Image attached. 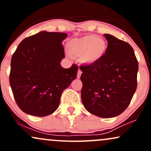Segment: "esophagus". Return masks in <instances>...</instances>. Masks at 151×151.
<instances>
[{
    "label": "esophagus",
    "instance_id": "obj_1",
    "mask_svg": "<svg viewBox=\"0 0 151 151\" xmlns=\"http://www.w3.org/2000/svg\"><path fill=\"white\" fill-rule=\"evenodd\" d=\"M81 73H82V72H81L80 70H78V72H77V78H78V79H79V78H80L81 75Z\"/></svg>",
    "mask_w": 151,
    "mask_h": 151
}]
</instances>
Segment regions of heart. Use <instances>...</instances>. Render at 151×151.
<instances>
[{
  "label": "heart",
  "instance_id": "1",
  "mask_svg": "<svg viewBox=\"0 0 151 151\" xmlns=\"http://www.w3.org/2000/svg\"><path fill=\"white\" fill-rule=\"evenodd\" d=\"M67 49L70 56L80 58L86 65H93L104 56L107 43L104 39L95 35L75 38L68 42Z\"/></svg>",
  "mask_w": 151,
  "mask_h": 151
}]
</instances>
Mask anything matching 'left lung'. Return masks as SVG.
<instances>
[{
    "label": "left lung",
    "mask_w": 151,
    "mask_h": 151,
    "mask_svg": "<svg viewBox=\"0 0 151 151\" xmlns=\"http://www.w3.org/2000/svg\"><path fill=\"white\" fill-rule=\"evenodd\" d=\"M108 47L96 63L81 65V101L89 113L112 118L126 110L137 88L138 63L128 42L104 34Z\"/></svg>",
    "instance_id": "left-lung-1"
}]
</instances>
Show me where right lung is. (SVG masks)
I'll use <instances>...</instances> for the list:
<instances>
[{"mask_svg": "<svg viewBox=\"0 0 151 151\" xmlns=\"http://www.w3.org/2000/svg\"><path fill=\"white\" fill-rule=\"evenodd\" d=\"M64 32L41 31L26 37L11 58L10 84L23 112L46 116L58 108L62 91L77 77L78 67H61L65 58Z\"/></svg>", "mask_w": 151, "mask_h": 151, "instance_id": "right-lung-1", "label": "right lung"}]
</instances>
